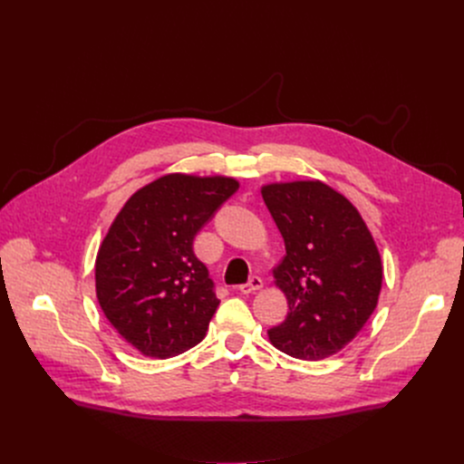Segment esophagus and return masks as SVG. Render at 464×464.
Instances as JSON below:
<instances>
[{"instance_id": "esophagus-1", "label": "esophagus", "mask_w": 464, "mask_h": 464, "mask_svg": "<svg viewBox=\"0 0 464 464\" xmlns=\"http://www.w3.org/2000/svg\"><path fill=\"white\" fill-rule=\"evenodd\" d=\"M262 286H264V283H262V279H260V277H251V279H249V283H246V285L238 286V292H240V294H253V292L260 290Z\"/></svg>"}]
</instances>
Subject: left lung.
Here are the masks:
<instances>
[{"instance_id": "1", "label": "left lung", "mask_w": 464, "mask_h": 464, "mask_svg": "<svg viewBox=\"0 0 464 464\" xmlns=\"http://www.w3.org/2000/svg\"><path fill=\"white\" fill-rule=\"evenodd\" d=\"M286 255L274 285L286 295V319L268 330L281 353L317 362L340 353L378 304L382 260L360 211L319 179L266 183L260 188Z\"/></svg>"}]
</instances>
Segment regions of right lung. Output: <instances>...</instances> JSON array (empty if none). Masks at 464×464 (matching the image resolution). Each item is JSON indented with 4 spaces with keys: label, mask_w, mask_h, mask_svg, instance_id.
Wrapping results in <instances>:
<instances>
[{
    "label": "right lung",
    "mask_w": 464,
    "mask_h": 464,
    "mask_svg": "<svg viewBox=\"0 0 464 464\" xmlns=\"http://www.w3.org/2000/svg\"><path fill=\"white\" fill-rule=\"evenodd\" d=\"M237 188L231 176L170 172L113 218L95 258L97 301L141 354L165 360L206 338L220 299L192 240Z\"/></svg>",
    "instance_id": "1"
}]
</instances>
